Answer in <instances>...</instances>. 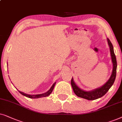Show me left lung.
Here are the masks:
<instances>
[{"label": "left lung", "mask_w": 122, "mask_h": 122, "mask_svg": "<svg viewBox=\"0 0 122 122\" xmlns=\"http://www.w3.org/2000/svg\"><path fill=\"white\" fill-rule=\"evenodd\" d=\"M108 40V45L110 48V54H111L112 62L113 65V71H112V75L110 76V79H109L108 81L105 83L103 86L99 88L96 89L95 90L90 91V92H85L81 90L79 88L77 85L75 83L73 79L72 78L71 81V86H72L73 90L75 92V94L77 95V97H80V98L85 99L89 100H93L97 99L100 98L105 95V94L108 92V91L109 90V89L114 84L116 77V72H117V64L116 57L114 54V50H113V46L112 45L111 42L109 40V39L107 38Z\"/></svg>", "instance_id": "left-lung-1"}]
</instances>
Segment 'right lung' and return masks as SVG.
I'll list each match as a JSON object with an SVG mask.
<instances>
[{
	"label": "right lung",
	"mask_w": 122,
	"mask_h": 122,
	"mask_svg": "<svg viewBox=\"0 0 122 122\" xmlns=\"http://www.w3.org/2000/svg\"><path fill=\"white\" fill-rule=\"evenodd\" d=\"M55 84H56V82H55L54 84H53V85L52 86L51 88L47 92H45V93H43V94H38V95H29V94H25L24 93V92H20V93L22 94V95H24V96H25L26 97H27V98H32V99H36V98H41V97H47L48 95H50V94L52 92L53 88H54V86L55 85Z\"/></svg>",
	"instance_id": "1"
}]
</instances>
